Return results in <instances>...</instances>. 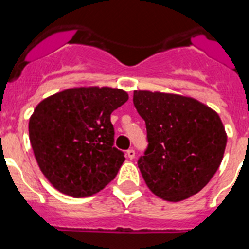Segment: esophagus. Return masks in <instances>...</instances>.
<instances>
[{
  "mask_svg": "<svg viewBox=\"0 0 249 249\" xmlns=\"http://www.w3.org/2000/svg\"><path fill=\"white\" fill-rule=\"evenodd\" d=\"M126 155L129 159H134V158H135V150H134V149H129V150L126 151Z\"/></svg>",
  "mask_w": 249,
  "mask_h": 249,
  "instance_id": "esophagus-1",
  "label": "esophagus"
}]
</instances>
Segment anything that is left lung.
Instances as JSON below:
<instances>
[{
	"label": "left lung",
	"mask_w": 249,
	"mask_h": 249,
	"mask_svg": "<svg viewBox=\"0 0 249 249\" xmlns=\"http://www.w3.org/2000/svg\"><path fill=\"white\" fill-rule=\"evenodd\" d=\"M133 103L146 126L148 146L138 166L149 189L169 202L198 193L226 149L217 112L192 98L161 92L134 91Z\"/></svg>",
	"instance_id": "1"
}]
</instances>
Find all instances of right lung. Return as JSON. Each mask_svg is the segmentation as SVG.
<instances>
[{
	"instance_id": "obj_1",
	"label": "right lung",
	"mask_w": 249,
	"mask_h": 249,
	"mask_svg": "<svg viewBox=\"0 0 249 249\" xmlns=\"http://www.w3.org/2000/svg\"><path fill=\"white\" fill-rule=\"evenodd\" d=\"M129 99L120 89L76 88L45 99L30 118L41 172L61 193L90 196L107 187L125 160L114 146L110 115Z\"/></svg>"
}]
</instances>
